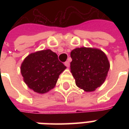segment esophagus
Here are the masks:
<instances>
[{
	"label": "esophagus",
	"mask_w": 129,
	"mask_h": 129,
	"mask_svg": "<svg viewBox=\"0 0 129 129\" xmlns=\"http://www.w3.org/2000/svg\"><path fill=\"white\" fill-rule=\"evenodd\" d=\"M65 66H66V67H69V66H70V63H69V61H66L65 62Z\"/></svg>",
	"instance_id": "34e87169"
}]
</instances>
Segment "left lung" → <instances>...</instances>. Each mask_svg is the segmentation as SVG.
<instances>
[{"label": "left lung", "mask_w": 129, "mask_h": 129, "mask_svg": "<svg viewBox=\"0 0 129 129\" xmlns=\"http://www.w3.org/2000/svg\"><path fill=\"white\" fill-rule=\"evenodd\" d=\"M70 70L76 85L86 92L94 91L104 82L110 68L105 53L99 49L78 48L70 53Z\"/></svg>", "instance_id": "left-lung-1"}]
</instances>
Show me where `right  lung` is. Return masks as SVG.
<instances>
[{"label":"right lung","mask_w":129,"mask_h":129,"mask_svg":"<svg viewBox=\"0 0 129 129\" xmlns=\"http://www.w3.org/2000/svg\"><path fill=\"white\" fill-rule=\"evenodd\" d=\"M66 68L55 52L45 50L27 56L21 64V73L30 89L43 94L55 86L59 75Z\"/></svg>","instance_id":"add662e5"}]
</instances>
